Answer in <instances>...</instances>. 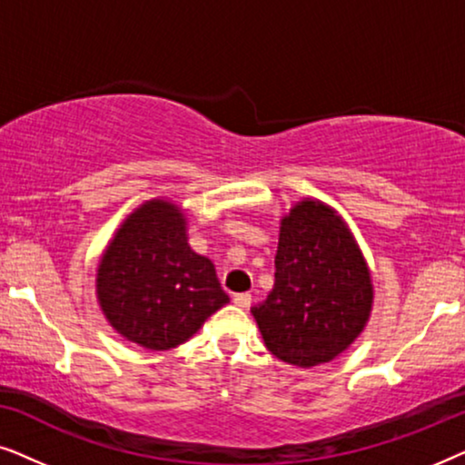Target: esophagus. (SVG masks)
<instances>
[{
	"label": "esophagus",
	"mask_w": 465,
	"mask_h": 465,
	"mask_svg": "<svg viewBox=\"0 0 465 465\" xmlns=\"http://www.w3.org/2000/svg\"><path fill=\"white\" fill-rule=\"evenodd\" d=\"M232 302L237 304L241 309H247L252 304V294H234L232 296Z\"/></svg>",
	"instance_id": "34e87169"
}]
</instances>
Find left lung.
<instances>
[{
    "label": "left lung",
    "instance_id": "obj_1",
    "mask_svg": "<svg viewBox=\"0 0 465 465\" xmlns=\"http://www.w3.org/2000/svg\"><path fill=\"white\" fill-rule=\"evenodd\" d=\"M372 279L347 222L317 199H302L279 226L275 285L252 307L269 351L292 366L332 361L364 330Z\"/></svg>",
    "mask_w": 465,
    "mask_h": 465
}]
</instances>
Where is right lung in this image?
<instances>
[{"mask_svg":"<svg viewBox=\"0 0 465 465\" xmlns=\"http://www.w3.org/2000/svg\"><path fill=\"white\" fill-rule=\"evenodd\" d=\"M97 301L120 336L167 351L199 332L231 298L220 288L212 260L190 250L182 209L152 199L120 224L105 247Z\"/></svg>","mask_w":465,"mask_h":465,"instance_id":"add662e5","label":"right lung"}]
</instances>
